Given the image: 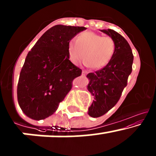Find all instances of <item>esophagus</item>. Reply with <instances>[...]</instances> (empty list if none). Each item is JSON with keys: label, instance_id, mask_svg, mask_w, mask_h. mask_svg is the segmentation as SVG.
Instances as JSON below:
<instances>
[{"label": "esophagus", "instance_id": "1", "mask_svg": "<svg viewBox=\"0 0 156 156\" xmlns=\"http://www.w3.org/2000/svg\"><path fill=\"white\" fill-rule=\"evenodd\" d=\"M87 74V72H86V71H83L82 72V75H83V76H85V75H86Z\"/></svg>", "mask_w": 156, "mask_h": 156}]
</instances>
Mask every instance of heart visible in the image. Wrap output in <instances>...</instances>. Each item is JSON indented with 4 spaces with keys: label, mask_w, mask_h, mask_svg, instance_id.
I'll use <instances>...</instances> for the list:
<instances>
[{
    "label": "heart",
    "mask_w": 156,
    "mask_h": 156,
    "mask_svg": "<svg viewBox=\"0 0 156 156\" xmlns=\"http://www.w3.org/2000/svg\"><path fill=\"white\" fill-rule=\"evenodd\" d=\"M115 51V43L112 38L103 37L93 32H83L77 37L76 42L71 40L68 45L69 60L78 65L83 58L85 63L95 69L108 64Z\"/></svg>",
    "instance_id": "1"
}]
</instances>
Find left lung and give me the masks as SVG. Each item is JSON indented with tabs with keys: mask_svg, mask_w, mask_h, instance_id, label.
I'll list each match as a JSON object with an SVG mask.
<instances>
[{
	"mask_svg": "<svg viewBox=\"0 0 156 156\" xmlns=\"http://www.w3.org/2000/svg\"><path fill=\"white\" fill-rule=\"evenodd\" d=\"M101 31L113 39L115 51L107 66L87 75V90L94 99L88 109L92 117L104 115L117 104L127 85L134 60L132 48L122 36L111 29Z\"/></svg>",
	"mask_w": 156,
	"mask_h": 156,
	"instance_id": "obj_1",
	"label": "left lung"
}]
</instances>
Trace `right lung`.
<instances>
[{
    "instance_id": "obj_1",
    "label": "right lung",
    "mask_w": 156,
    "mask_h": 156,
    "mask_svg": "<svg viewBox=\"0 0 156 156\" xmlns=\"http://www.w3.org/2000/svg\"><path fill=\"white\" fill-rule=\"evenodd\" d=\"M84 27L58 24L51 27L28 52L17 87L24 114L36 120L48 117L72 89L81 69L69 59L68 45Z\"/></svg>"
}]
</instances>
